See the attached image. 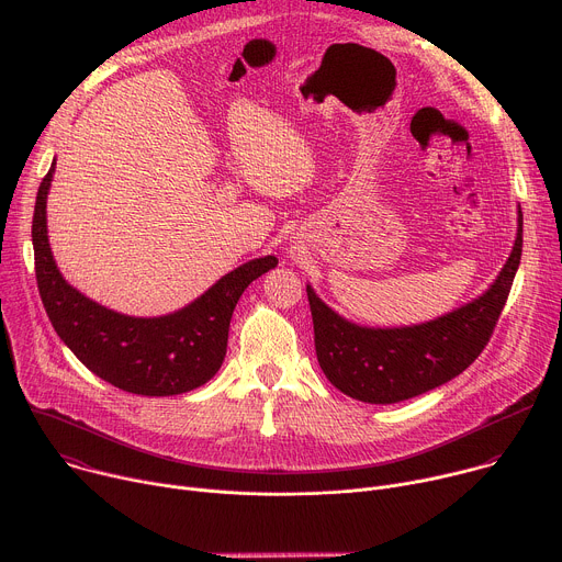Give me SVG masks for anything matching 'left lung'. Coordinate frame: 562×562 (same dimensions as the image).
<instances>
[{"instance_id": "left-lung-1", "label": "left lung", "mask_w": 562, "mask_h": 562, "mask_svg": "<svg viewBox=\"0 0 562 562\" xmlns=\"http://www.w3.org/2000/svg\"><path fill=\"white\" fill-rule=\"evenodd\" d=\"M522 254V213L512 254L490 289L471 302L409 327H362L306 284L315 353L329 382L353 400L393 405L460 375L490 342Z\"/></svg>"}]
</instances>
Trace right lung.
I'll return each instance as SVG.
<instances>
[{
	"instance_id": "right-lung-1",
	"label": "right lung",
	"mask_w": 562,
	"mask_h": 562,
	"mask_svg": "<svg viewBox=\"0 0 562 562\" xmlns=\"http://www.w3.org/2000/svg\"><path fill=\"white\" fill-rule=\"evenodd\" d=\"M55 159L40 184L33 215L37 289L61 342L89 371L137 395H178L209 382L224 362L233 308L245 289L276 269L265 256L222 276L191 304L157 317L124 315L79 293L59 273L46 228Z\"/></svg>"
}]
</instances>
